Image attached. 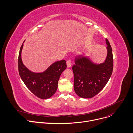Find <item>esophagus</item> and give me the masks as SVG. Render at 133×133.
<instances>
[{"mask_svg":"<svg viewBox=\"0 0 133 133\" xmlns=\"http://www.w3.org/2000/svg\"><path fill=\"white\" fill-rule=\"evenodd\" d=\"M66 63H67V68H70V67H71V60H67L66 61Z\"/></svg>","mask_w":133,"mask_h":133,"instance_id":"1","label":"esophagus"}]
</instances>
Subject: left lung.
Here are the masks:
<instances>
[{"label":"left lung","instance_id":"obj_1","mask_svg":"<svg viewBox=\"0 0 133 133\" xmlns=\"http://www.w3.org/2000/svg\"><path fill=\"white\" fill-rule=\"evenodd\" d=\"M108 55L104 63L95 64L81 55L76 57L72 67L74 89L76 94L83 98H90L98 94L107 84L113 68L112 50L106 38Z\"/></svg>","mask_w":133,"mask_h":133}]
</instances>
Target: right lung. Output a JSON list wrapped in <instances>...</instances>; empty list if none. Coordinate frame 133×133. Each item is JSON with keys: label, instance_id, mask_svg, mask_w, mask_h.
I'll return each instance as SVG.
<instances>
[{"label": "right lung", "instance_id": "obj_1", "mask_svg": "<svg viewBox=\"0 0 133 133\" xmlns=\"http://www.w3.org/2000/svg\"><path fill=\"white\" fill-rule=\"evenodd\" d=\"M23 46L22 44L18 58L19 73L22 80L28 89L38 98H50L56 92L60 76L67 67L66 61L61 60L55 62L43 73L32 72L23 64L21 59Z\"/></svg>", "mask_w": 133, "mask_h": 133}]
</instances>
